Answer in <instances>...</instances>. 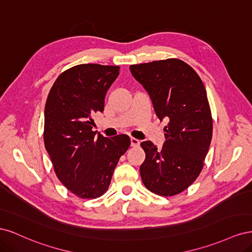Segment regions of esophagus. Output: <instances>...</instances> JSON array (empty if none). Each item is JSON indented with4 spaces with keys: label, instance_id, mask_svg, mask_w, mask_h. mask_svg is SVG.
Listing matches in <instances>:
<instances>
[{
    "label": "esophagus",
    "instance_id": "obj_1",
    "mask_svg": "<svg viewBox=\"0 0 252 252\" xmlns=\"http://www.w3.org/2000/svg\"><path fill=\"white\" fill-rule=\"evenodd\" d=\"M140 143H141V142H140L138 139H135V138H130V144H131V146H132V147L139 146Z\"/></svg>",
    "mask_w": 252,
    "mask_h": 252
}]
</instances>
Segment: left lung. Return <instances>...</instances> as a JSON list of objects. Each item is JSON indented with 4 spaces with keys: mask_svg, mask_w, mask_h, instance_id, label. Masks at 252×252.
Returning a JSON list of instances; mask_svg holds the SVG:
<instances>
[{
    "mask_svg": "<svg viewBox=\"0 0 252 252\" xmlns=\"http://www.w3.org/2000/svg\"><path fill=\"white\" fill-rule=\"evenodd\" d=\"M130 71L148 93L158 118L169 121L162 149L150 141L141 143L146 154L140 167L142 181L156 194H178L199 177L211 143L205 86L192 68L178 59L131 65Z\"/></svg>",
    "mask_w": 252,
    "mask_h": 252,
    "instance_id": "obj_1",
    "label": "left lung"
}]
</instances>
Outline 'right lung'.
<instances>
[{"label": "right lung", "instance_id": "add662e5", "mask_svg": "<svg viewBox=\"0 0 252 252\" xmlns=\"http://www.w3.org/2000/svg\"><path fill=\"white\" fill-rule=\"evenodd\" d=\"M119 66L81 64L61 73L45 105L44 144L58 179L82 199H96L109 187L127 134L105 138L93 131L96 112L119 75Z\"/></svg>", "mask_w": 252, "mask_h": 252}]
</instances>
